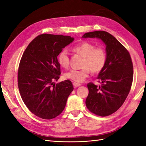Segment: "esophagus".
<instances>
[{
  "label": "esophagus",
  "mask_w": 146,
  "mask_h": 146,
  "mask_svg": "<svg viewBox=\"0 0 146 146\" xmlns=\"http://www.w3.org/2000/svg\"><path fill=\"white\" fill-rule=\"evenodd\" d=\"M73 86H75V87H78V86H80V85H81V84L80 83H76V82H73Z\"/></svg>",
  "instance_id": "obj_1"
}]
</instances>
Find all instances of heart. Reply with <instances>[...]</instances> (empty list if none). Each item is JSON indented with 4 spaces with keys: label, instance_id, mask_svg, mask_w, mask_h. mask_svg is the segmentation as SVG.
Returning <instances> with one entry per match:
<instances>
[{
    "label": "heart",
    "instance_id": "b5f03b06",
    "mask_svg": "<svg viewBox=\"0 0 146 146\" xmlns=\"http://www.w3.org/2000/svg\"><path fill=\"white\" fill-rule=\"evenodd\" d=\"M73 52L82 56L83 59L82 69H71L64 73L65 78L70 79L76 82H82L88 76L90 71L93 73H97L104 69L107 63L106 51L102 47H95L92 42L83 41L74 46ZM58 63L61 67L67 68L70 64L69 53L66 49L60 52L57 57Z\"/></svg>",
    "mask_w": 146,
    "mask_h": 146
}]
</instances>
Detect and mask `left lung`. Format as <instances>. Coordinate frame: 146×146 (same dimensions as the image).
<instances>
[{
  "label": "left lung",
  "mask_w": 146,
  "mask_h": 146,
  "mask_svg": "<svg viewBox=\"0 0 146 146\" xmlns=\"http://www.w3.org/2000/svg\"><path fill=\"white\" fill-rule=\"evenodd\" d=\"M83 38H97L106 44L107 60L104 69L98 74L100 86L90 82L86 105L97 115H110L124 103L131 90L133 81V64L131 55L124 46L106 31H96L86 33Z\"/></svg>",
  "instance_id": "8db88e82"
}]
</instances>
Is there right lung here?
I'll use <instances>...</instances> for the list:
<instances>
[{
    "mask_svg": "<svg viewBox=\"0 0 146 146\" xmlns=\"http://www.w3.org/2000/svg\"><path fill=\"white\" fill-rule=\"evenodd\" d=\"M74 40L69 36L42 34L31 42L21 59L17 85L27 108L37 117L52 119L61 114L73 90L70 80L55 85L60 77V52Z\"/></svg>",
    "mask_w": 146,
    "mask_h": 146,
    "instance_id": "obj_1",
    "label": "right lung"
}]
</instances>
